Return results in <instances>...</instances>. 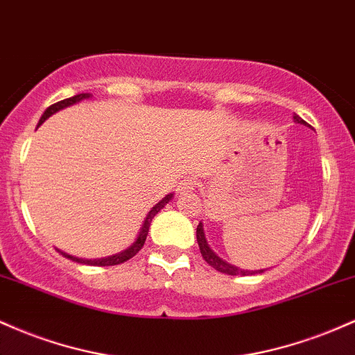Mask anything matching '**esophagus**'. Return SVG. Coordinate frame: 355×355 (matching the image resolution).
Wrapping results in <instances>:
<instances>
[{
	"label": "esophagus",
	"instance_id": "esophagus-1",
	"mask_svg": "<svg viewBox=\"0 0 355 355\" xmlns=\"http://www.w3.org/2000/svg\"><path fill=\"white\" fill-rule=\"evenodd\" d=\"M194 188H196V181H194V179H191V178H186V179H182V181L178 184V193L179 194L189 193V191H193Z\"/></svg>",
	"mask_w": 355,
	"mask_h": 355
}]
</instances>
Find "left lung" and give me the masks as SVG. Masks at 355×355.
Segmentation results:
<instances>
[{
  "label": "left lung",
  "instance_id": "8db88e82",
  "mask_svg": "<svg viewBox=\"0 0 355 355\" xmlns=\"http://www.w3.org/2000/svg\"><path fill=\"white\" fill-rule=\"evenodd\" d=\"M293 122L295 124H302V125H306V122L304 121L302 117H298L297 114H293ZM196 240H198V245H199V250H201V254L202 258H205L206 263H209L213 266L214 270H218V272L221 273H226V275H258V273H263V270H245V268H240V266L236 265H231L230 261L223 260L220 254H216L213 252V248L209 246L208 240H206V234H205V228H202V221H199L198 228H196Z\"/></svg>",
  "mask_w": 355,
  "mask_h": 355
}]
</instances>
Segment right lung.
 <instances>
[{
	"label": "right lung",
	"instance_id": "right-lung-1",
	"mask_svg": "<svg viewBox=\"0 0 355 355\" xmlns=\"http://www.w3.org/2000/svg\"><path fill=\"white\" fill-rule=\"evenodd\" d=\"M87 98H92V94H78V95H73V97H70V98H65V101H60V102H57V103H53V105H50L49 109H46L45 112H43L42 117H40L37 127L42 125L43 122H45L46 119H50L53 114H57V112H60V110L67 109V107L75 105V103H78V102H82V101H87ZM173 198H174V193L166 194V196L162 198L161 201L156 202V205H154L153 208L149 209V213L146 214L144 221H142L141 230H139V233H137V236H135V240H134L132 243H130V245L127 246L125 250H122V252L114 253V254H109V257H103V258H92V260H89V258L73 257V254L65 253V252H63V250H58V248H57V252H58L60 254H62V257L69 258V260L77 261V263H82V265H90V266H112V265L124 263V261L130 260V258H132L134 254L137 253L139 250L142 248V246H144V241H146V238H147V233H149L150 221H153V218L156 216L159 211L164 208V206H166L167 202H169Z\"/></svg>",
	"mask_w": 355,
	"mask_h": 355
}]
</instances>
